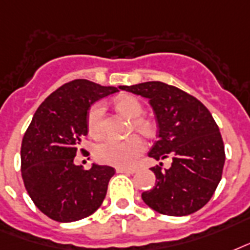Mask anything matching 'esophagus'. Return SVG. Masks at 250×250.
<instances>
[{
	"mask_svg": "<svg viewBox=\"0 0 250 250\" xmlns=\"http://www.w3.org/2000/svg\"><path fill=\"white\" fill-rule=\"evenodd\" d=\"M116 171L119 172V173H135L137 172V168H126V167H117L116 168Z\"/></svg>",
	"mask_w": 250,
	"mask_h": 250,
	"instance_id": "1",
	"label": "esophagus"
}]
</instances>
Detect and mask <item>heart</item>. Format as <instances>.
Returning <instances> with one entry per match:
<instances>
[{"instance_id":"1","label":"heart","mask_w":250,"mask_h":250,"mask_svg":"<svg viewBox=\"0 0 250 250\" xmlns=\"http://www.w3.org/2000/svg\"><path fill=\"white\" fill-rule=\"evenodd\" d=\"M116 108L123 113L134 120V126L143 134H151L154 130L152 124L148 120L143 119V105L134 96H120L115 100ZM104 105L102 103H95L87 113V129L92 137H98L103 130ZM146 150V143L139 135H133L125 141L117 139H104L96 145L94 155L98 162L117 167H129L142 155Z\"/></svg>"}]
</instances>
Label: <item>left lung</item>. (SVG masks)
Instances as JSON below:
<instances>
[{
  "instance_id": "left-lung-1",
  "label": "left lung",
  "mask_w": 250,
  "mask_h": 250,
  "mask_svg": "<svg viewBox=\"0 0 250 250\" xmlns=\"http://www.w3.org/2000/svg\"><path fill=\"white\" fill-rule=\"evenodd\" d=\"M148 99L158 137L150 158H172L169 169L155 166L156 183L143 191L142 199L152 210L169 216L193 214L208 204L223 173L224 143L211 113L198 99L163 82L120 86Z\"/></svg>"
}]
</instances>
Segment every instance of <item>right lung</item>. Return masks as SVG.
Here are the masks:
<instances>
[{"instance_id":"add662e5","label":"right lung","mask_w":250,"mask_h":250,"mask_svg":"<svg viewBox=\"0 0 250 250\" xmlns=\"http://www.w3.org/2000/svg\"><path fill=\"white\" fill-rule=\"evenodd\" d=\"M87 79H74L57 88L40 104L23 135L21 171L35 206L61 223L81 220L103 204L115 168L74 164L82 139L88 133L87 113L96 100L117 92Z\"/></svg>"}]
</instances>
